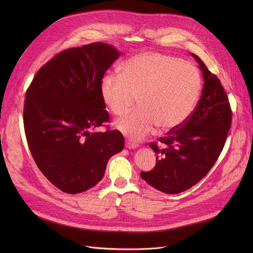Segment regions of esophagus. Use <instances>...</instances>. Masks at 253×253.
I'll return each instance as SVG.
<instances>
[{"label": "esophagus", "mask_w": 253, "mask_h": 253, "mask_svg": "<svg viewBox=\"0 0 253 253\" xmlns=\"http://www.w3.org/2000/svg\"><path fill=\"white\" fill-rule=\"evenodd\" d=\"M125 147L127 148V149H136L137 147H138V144L137 143H134V142H132V141H126L125 142Z\"/></svg>", "instance_id": "1"}]
</instances>
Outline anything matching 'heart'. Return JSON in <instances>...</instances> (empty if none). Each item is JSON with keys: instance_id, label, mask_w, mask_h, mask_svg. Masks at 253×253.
<instances>
[{"instance_id": "heart-1", "label": "heart", "mask_w": 253, "mask_h": 253, "mask_svg": "<svg viewBox=\"0 0 253 253\" xmlns=\"http://www.w3.org/2000/svg\"><path fill=\"white\" fill-rule=\"evenodd\" d=\"M120 72L103 76L100 94L106 108L118 117L127 114L138 98L139 109L116 123L131 140L147 137L156 127L163 132L180 127L200 96V73L174 56L140 53L127 59Z\"/></svg>"}]
</instances>
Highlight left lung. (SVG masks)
Listing matches in <instances>:
<instances>
[{
	"mask_svg": "<svg viewBox=\"0 0 253 253\" xmlns=\"http://www.w3.org/2000/svg\"><path fill=\"white\" fill-rule=\"evenodd\" d=\"M204 77L201 98L190 118L180 127L149 145L157 154L156 166L140 176L153 188L166 194H178L200 181L218 159L232 124V109L219 79L201 60Z\"/></svg>",
	"mask_w": 253,
	"mask_h": 253,
	"instance_id": "left-lung-1",
	"label": "left lung"
}]
</instances>
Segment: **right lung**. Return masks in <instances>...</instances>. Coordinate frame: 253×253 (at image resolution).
<instances>
[{
    "instance_id": "1",
    "label": "right lung",
    "mask_w": 253,
    "mask_h": 253,
    "mask_svg": "<svg viewBox=\"0 0 253 253\" xmlns=\"http://www.w3.org/2000/svg\"><path fill=\"white\" fill-rule=\"evenodd\" d=\"M121 53L104 43L65 49L40 69L26 90L23 125L31 154L46 178L79 194L100 181L109 159L124 148L100 94L105 72Z\"/></svg>"
}]
</instances>
